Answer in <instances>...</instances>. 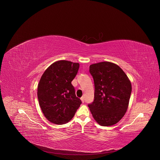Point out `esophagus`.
I'll use <instances>...</instances> for the list:
<instances>
[{
  "instance_id": "34e87169",
  "label": "esophagus",
  "mask_w": 160,
  "mask_h": 160,
  "mask_svg": "<svg viewBox=\"0 0 160 160\" xmlns=\"http://www.w3.org/2000/svg\"><path fill=\"white\" fill-rule=\"evenodd\" d=\"M80 99H81V101H82V102L83 103L85 102V98H84V97H82V98H80Z\"/></svg>"
}]
</instances>
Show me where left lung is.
Masks as SVG:
<instances>
[{
    "mask_svg": "<svg viewBox=\"0 0 160 160\" xmlns=\"http://www.w3.org/2000/svg\"><path fill=\"white\" fill-rule=\"evenodd\" d=\"M94 100L88 105L94 120L102 126L117 123L128 109L132 92L130 80L117 64L104 61L91 64Z\"/></svg>",
    "mask_w": 160,
    "mask_h": 160,
    "instance_id": "8db88e82",
    "label": "left lung"
}]
</instances>
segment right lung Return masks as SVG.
<instances>
[{
  "label": "right lung",
  "instance_id": "obj_1",
  "mask_svg": "<svg viewBox=\"0 0 160 160\" xmlns=\"http://www.w3.org/2000/svg\"><path fill=\"white\" fill-rule=\"evenodd\" d=\"M79 66L77 62L58 61L41 77L37 89L39 105L45 117L52 123L62 125L71 120L82 104L72 84Z\"/></svg>",
  "mask_w": 160,
  "mask_h": 160
}]
</instances>
